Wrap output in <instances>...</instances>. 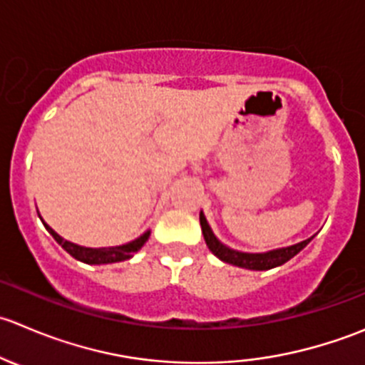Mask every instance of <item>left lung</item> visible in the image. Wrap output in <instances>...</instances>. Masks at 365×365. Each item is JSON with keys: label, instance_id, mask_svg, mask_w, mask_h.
Returning a JSON list of instances; mask_svg holds the SVG:
<instances>
[{"label": "left lung", "instance_id": "8db88e82", "mask_svg": "<svg viewBox=\"0 0 365 365\" xmlns=\"http://www.w3.org/2000/svg\"><path fill=\"white\" fill-rule=\"evenodd\" d=\"M200 227H202V234H204L205 245H207L209 250H211L220 261L229 262V264L232 266H240V268H245V269H255V272H264V269H272V268H277V266H282L284 262L293 259L298 252L304 250L307 245L310 243V240L314 237L312 236L309 237V240L300 241V243L291 245V247L264 252V254H247V252L232 250V248H229L227 245L220 243L218 237L212 234L211 227H209L207 220H205L204 212L202 211H200Z\"/></svg>", "mask_w": 365, "mask_h": 365}]
</instances>
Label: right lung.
Here are the masks:
<instances>
[{"mask_svg": "<svg viewBox=\"0 0 365 365\" xmlns=\"http://www.w3.org/2000/svg\"><path fill=\"white\" fill-rule=\"evenodd\" d=\"M42 223H44V227L48 229V232L55 237L56 243H58L60 247L67 252V254H71L72 257L78 259V261L86 262V264H111V262H120V261H125V259H131L133 254H135V252H138L140 248L145 245V241L149 240V236H150V230H147V232H143L142 236L136 237L135 241L120 245V247L88 248V247H79V245L63 240V237L58 236V234H56L55 230H53L51 227L44 222V220H42Z\"/></svg>", "mask_w": 365, "mask_h": 365, "instance_id": "right-lung-1", "label": "right lung"}]
</instances>
